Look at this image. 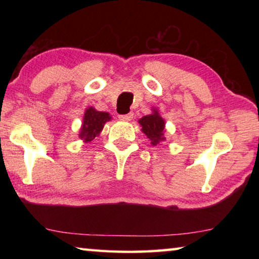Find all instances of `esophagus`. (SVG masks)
I'll list each match as a JSON object with an SVG mask.
<instances>
[{"label": "esophagus", "mask_w": 259, "mask_h": 259, "mask_svg": "<svg viewBox=\"0 0 259 259\" xmlns=\"http://www.w3.org/2000/svg\"><path fill=\"white\" fill-rule=\"evenodd\" d=\"M119 119L122 121H131L134 119V114L128 113V114H124V115H119Z\"/></svg>", "instance_id": "34e87169"}]
</instances>
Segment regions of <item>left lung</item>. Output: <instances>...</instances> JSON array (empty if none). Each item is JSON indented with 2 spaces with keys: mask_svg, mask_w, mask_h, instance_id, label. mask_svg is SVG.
<instances>
[{
  "mask_svg": "<svg viewBox=\"0 0 259 259\" xmlns=\"http://www.w3.org/2000/svg\"><path fill=\"white\" fill-rule=\"evenodd\" d=\"M138 123L142 126V133L147 136L153 146L159 145L161 142L165 140V122L163 117L159 114V109L156 107L152 108L151 114L139 119Z\"/></svg>",
  "mask_w": 259,
  "mask_h": 259,
  "instance_id": "8db88e82",
  "label": "left lung"
}]
</instances>
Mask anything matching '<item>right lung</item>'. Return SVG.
Instances as JSON below:
<instances>
[{"label": "right lung", "instance_id": "add662e5", "mask_svg": "<svg viewBox=\"0 0 259 259\" xmlns=\"http://www.w3.org/2000/svg\"><path fill=\"white\" fill-rule=\"evenodd\" d=\"M111 120L112 116L109 113L99 112L93 106L88 107L84 112V115H83L78 137L84 143L91 142L96 137H98L104 129L105 123Z\"/></svg>", "mask_w": 259, "mask_h": 259}]
</instances>
